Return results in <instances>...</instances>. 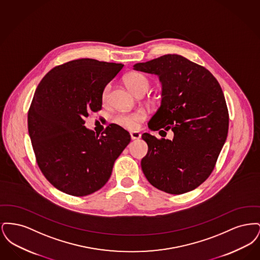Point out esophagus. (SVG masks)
I'll list each match as a JSON object with an SVG mask.
<instances>
[{"label": "esophagus", "instance_id": "obj_1", "mask_svg": "<svg viewBox=\"0 0 260 260\" xmlns=\"http://www.w3.org/2000/svg\"><path fill=\"white\" fill-rule=\"evenodd\" d=\"M131 137H132L133 140H137V139H140L141 135L137 132H133V133H131Z\"/></svg>", "mask_w": 260, "mask_h": 260}]
</instances>
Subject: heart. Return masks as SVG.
Listing matches in <instances>:
<instances>
[{"label":"heart","instance_id":"1","mask_svg":"<svg viewBox=\"0 0 260 260\" xmlns=\"http://www.w3.org/2000/svg\"><path fill=\"white\" fill-rule=\"evenodd\" d=\"M126 83L129 88L136 93V95L140 93H145L150 88V82L147 77L140 73H132L126 78ZM110 91V86L104 88L102 93V99L106 100ZM147 114L144 110H136L134 112H123L115 116L114 121L116 124L123 126L127 129H136L139 127L140 123L145 121Z\"/></svg>","mask_w":260,"mask_h":260}]
</instances>
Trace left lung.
I'll use <instances>...</instances> for the list:
<instances>
[{
	"mask_svg": "<svg viewBox=\"0 0 260 260\" xmlns=\"http://www.w3.org/2000/svg\"><path fill=\"white\" fill-rule=\"evenodd\" d=\"M134 69L160 77L161 106L148 125L174 134L173 140L142 135L148 145L141 160L143 173L152 185L169 194L194 190L212 173L228 134L221 87L208 69L178 54L136 63Z\"/></svg>",
	"mask_w": 260,
	"mask_h": 260,
	"instance_id": "8db88e82",
	"label": "left lung"
}]
</instances>
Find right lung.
<instances>
[{
  "mask_svg": "<svg viewBox=\"0 0 260 260\" xmlns=\"http://www.w3.org/2000/svg\"><path fill=\"white\" fill-rule=\"evenodd\" d=\"M124 67L82 58L52 68L39 84L28 111V132L41 172L50 184L75 197L106 184L116 159L131 142L122 126L110 124L101 136L85 118L102 108V93Z\"/></svg>",
  "mask_w": 260,
  "mask_h": 260,
  "instance_id": "add662e5",
  "label": "right lung"
}]
</instances>
